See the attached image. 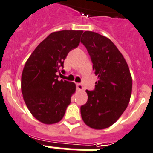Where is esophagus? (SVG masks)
Instances as JSON below:
<instances>
[{
  "label": "esophagus",
  "mask_w": 153,
  "mask_h": 153,
  "mask_svg": "<svg viewBox=\"0 0 153 153\" xmlns=\"http://www.w3.org/2000/svg\"><path fill=\"white\" fill-rule=\"evenodd\" d=\"M76 87L77 89L79 90V91H82L83 90V87H82V83H76Z\"/></svg>",
  "instance_id": "obj_1"
}]
</instances>
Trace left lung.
Returning a JSON list of instances; mask_svg holds the SVG:
<instances>
[{
  "instance_id": "left-lung-1",
  "label": "left lung",
  "mask_w": 153,
  "mask_h": 153,
  "mask_svg": "<svg viewBox=\"0 0 153 153\" xmlns=\"http://www.w3.org/2000/svg\"><path fill=\"white\" fill-rule=\"evenodd\" d=\"M81 42L87 48L98 81L81 106L82 120L94 129H104L115 123L128 107L132 79L125 59L115 44L102 35L85 31Z\"/></svg>"
}]
</instances>
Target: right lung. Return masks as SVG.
<instances>
[{"label":"right lung","mask_w":153,"mask_h":153,"mask_svg":"<svg viewBox=\"0 0 153 153\" xmlns=\"http://www.w3.org/2000/svg\"><path fill=\"white\" fill-rule=\"evenodd\" d=\"M82 30L53 32L36 47L25 62L22 92L28 109L38 120L52 124L61 120L76 89L74 82L59 80L64 60L78 47Z\"/></svg>","instance_id":"right-lung-1"}]
</instances>
